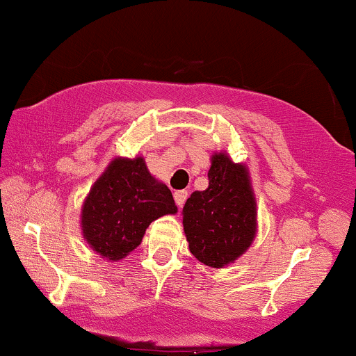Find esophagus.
<instances>
[{
    "mask_svg": "<svg viewBox=\"0 0 356 356\" xmlns=\"http://www.w3.org/2000/svg\"><path fill=\"white\" fill-rule=\"evenodd\" d=\"M187 195H189V192L187 191H175L174 192V199H175V204L179 205V207H182L184 204H186V199Z\"/></svg>",
    "mask_w": 356,
    "mask_h": 356,
    "instance_id": "1",
    "label": "esophagus"
}]
</instances>
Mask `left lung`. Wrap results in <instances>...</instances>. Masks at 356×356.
<instances>
[{
  "instance_id": "obj_1",
  "label": "left lung",
  "mask_w": 356,
  "mask_h": 356,
  "mask_svg": "<svg viewBox=\"0 0 356 356\" xmlns=\"http://www.w3.org/2000/svg\"><path fill=\"white\" fill-rule=\"evenodd\" d=\"M191 254L207 267L234 264L252 245L257 204L248 170L225 152L213 154L209 187L195 191L182 209Z\"/></svg>"
}]
</instances>
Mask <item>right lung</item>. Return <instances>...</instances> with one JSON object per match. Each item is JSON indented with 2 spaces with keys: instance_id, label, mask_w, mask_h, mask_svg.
<instances>
[{
  "instance_id": "add662e5",
  "label": "right lung",
  "mask_w": 356,
  "mask_h": 356,
  "mask_svg": "<svg viewBox=\"0 0 356 356\" xmlns=\"http://www.w3.org/2000/svg\"><path fill=\"white\" fill-rule=\"evenodd\" d=\"M175 212L172 192L151 175L143 157H115L86 197L81 229L96 254L118 262L143 242L151 222Z\"/></svg>"
}]
</instances>
